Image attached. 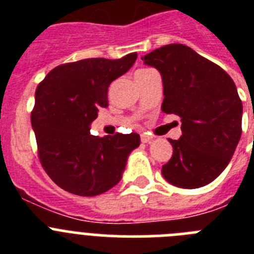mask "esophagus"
Returning <instances> with one entry per match:
<instances>
[{
	"instance_id": "obj_1",
	"label": "esophagus",
	"mask_w": 254,
	"mask_h": 254,
	"mask_svg": "<svg viewBox=\"0 0 254 254\" xmlns=\"http://www.w3.org/2000/svg\"><path fill=\"white\" fill-rule=\"evenodd\" d=\"M141 141H142L143 143L151 142L152 136H150V134H147V133H142V134H141Z\"/></svg>"
}]
</instances>
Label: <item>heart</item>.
<instances>
[{"instance_id": "1", "label": "heart", "mask_w": 254, "mask_h": 254, "mask_svg": "<svg viewBox=\"0 0 254 254\" xmlns=\"http://www.w3.org/2000/svg\"><path fill=\"white\" fill-rule=\"evenodd\" d=\"M141 71H146V69H140V71H138V72H141Z\"/></svg>"}]
</instances>
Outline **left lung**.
Masks as SVG:
<instances>
[{"mask_svg":"<svg viewBox=\"0 0 254 254\" xmlns=\"http://www.w3.org/2000/svg\"><path fill=\"white\" fill-rule=\"evenodd\" d=\"M141 60L163 78L161 111L182 122L161 174L181 188L208 185L225 169L242 136L243 105L233 78L185 44H168Z\"/></svg>","mask_w":254,"mask_h":254,"instance_id":"left-lung-1","label":"left lung"}]
</instances>
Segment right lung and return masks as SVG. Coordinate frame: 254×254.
Here are the masks:
<instances>
[{
	"label": "right lung",
	"instance_id": "right-lung-1",
	"mask_svg": "<svg viewBox=\"0 0 254 254\" xmlns=\"http://www.w3.org/2000/svg\"><path fill=\"white\" fill-rule=\"evenodd\" d=\"M137 53L120 60L87 58L53 68L35 90L31 126L38 156L58 187L77 196L102 194L121 181L137 133L93 136L90 125L108 107V87L132 67Z\"/></svg>",
	"mask_w": 254,
	"mask_h": 254
}]
</instances>
